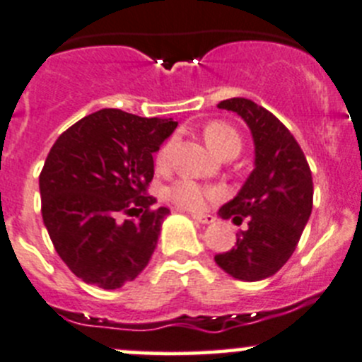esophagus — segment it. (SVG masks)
<instances>
[{"label": "esophagus", "instance_id": "esophagus-1", "mask_svg": "<svg viewBox=\"0 0 362 362\" xmlns=\"http://www.w3.org/2000/svg\"><path fill=\"white\" fill-rule=\"evenodd\" d=\"M191 217L194 218V221L202 222V224H211V222L215 221L214 215H208V214H191Z\"/></svg>", "mask_w": 362, "mask_h": 362}]
</instances>
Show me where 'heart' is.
Masks as SVG:
<instances>
[{"instance_id":"obj_1","label":"heart","mask_w":362,"mask_h":362,"mask_svg":"<svg viewBox=\"0 0 362 362\" xmlns=\"http://www.w3.org/2000/svg\"><path fill=\"white\" fill-rule=\"evenodd\" d=\"M203 133L206 144L221 158H235L242 151V136H240V133L231 124L224 122V120H211V122L204 126ZM173 147L175 138H170V140H166L160 145L158 154H156V168L159 171H166L168 166H170ZM166 196L170 202L185 208V210H199V208L204 206L208 199L214 198L215 191L211 187H206V185L191 180V178H180V180H177L168 189Z\"/></svg>"}]
</instances>
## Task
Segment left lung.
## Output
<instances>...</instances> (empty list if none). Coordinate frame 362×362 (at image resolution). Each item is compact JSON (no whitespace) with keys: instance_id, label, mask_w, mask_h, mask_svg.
<instances>
[{"instance_id":"obj_1","label":"left lung","mask_w":362,"mask_h":362,"mask_svg":"<svg viewBox=\"0 0 362 362\" xmlns=\"http://www.w3.org/2000/svg\"><path fill=\"white\" fill-rule=\"evenodd\" d=\"M236 112L250 127L255 144V168L235 199L221 208L222 218L247 221L231 250L215 262L245 282L272 276L289 261L308 222L313 182L308 160L289 129L266 108L245 98L217 105Z\"/></svg>"}]
</instances>
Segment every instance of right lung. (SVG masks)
Returning <instances> with one entry per match:
<instances>
[{
	"instance_id": "add662e5",
	"label": "right lung",
	"mask_w": 362,
	"mask_h": 362,
	"mask_svg": "<svg viewBox=\"0 0 362 362\" xmlns=\"http://www.w3.org/2000/svg\"><path fill=\"white\" fill-rule=\"evenodd\" d=\"M175 127L171 119L103 108L68 127L50 148L40 173L43 224L64 264L86 284L119 289L151 261L170 214L152 206L156 198L147 192L152 154Z\"/></svg>"
}]
</instances>
